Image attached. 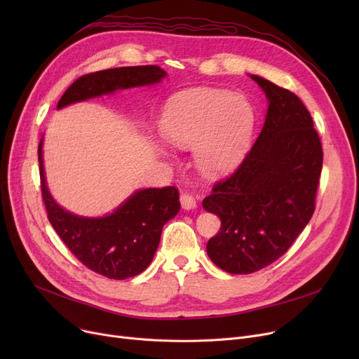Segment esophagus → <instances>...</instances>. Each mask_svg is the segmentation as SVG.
<instances>
[{"mask_svg": "<svg viewBox=\"0 0 359 359\" xmlns=\"http://www.w3.org/2000/svg\"><path fill=\"white\" fill-rule=\"evenodd\" d=\"M180 203H182V208L186 210V211H191V210L196 208V201L189 194H182L180 195Z\"/></svg>", "mask_w": 359, "mask_h": 359, "instance_id": "obj_1", "label": "esophagus"}]
</instances>
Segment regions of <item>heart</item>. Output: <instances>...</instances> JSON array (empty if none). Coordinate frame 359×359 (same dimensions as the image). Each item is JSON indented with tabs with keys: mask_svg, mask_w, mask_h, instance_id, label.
<instances>
[{
	"mask_svg": "<svg viewBox=\"0 0 359 359\" xmlns=\"http://www.w3.org/2000/svg\"><path fill=\"white\" fill-rule=\"evenodd\" d=\"M250 104L212 88L183 91L170 100L160 119V132L175 148H194L195 163L205 176L218 177L233 170L252 137Z\"/></svg>",
	"mask_w": 359,
	"mask_h": 359,
	"instance_id": "obj_1",
	"label": "heart"
}]
</instances>
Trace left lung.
Wrapping results in <instances>:
<instances>
[{
    "label": "left lung",
    "mask_w": 359,
    "mask_h": 359,
    "mask_svg": "<svg viewBox=\"0 0 359 359\" xmlns=\"http://www.w3.org/2000/svg\"><path fill=\"white\" fill-rule=\"evenodd\" d=\"M268 99L255 145L236 172L202 202L221 219L206 253L229 273H253L284 255L313 212L323 149L310 111L295 94L250 75Z\"/></svg>",
    "instance_id": "obj_1"
}]
</instances>
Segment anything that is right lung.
Listing matches in <instances>:
<instances>
[{
    "label": "right lung",
    "instance_id": "add662e5",
    "mask_svg": "<svg viewBox=\"0 0 359 359\" xmlns=\"http://www.w3.org/2000/svg\"><path fill=\"white\" fill-rule=\"evenodd\" d=\"M167 75L157 65L122 67L83 75L58 102L68 104L113 94L118 90L160 83ZM42 196L49 222L84 266L110 279H126L144 272L158 248L164 224L180 210L175 186L148 187L132 194L111 214L90 218L64 210L52 198L43 167V138L39 142Z\"/></svg>",
    "mask_w": 359,
    "mask_h": 359
}]
</instances>
